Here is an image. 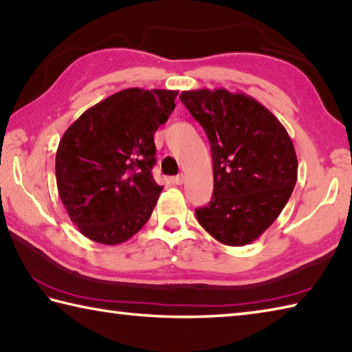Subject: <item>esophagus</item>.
Listing matches in <instances>:
<instances>
[{
	"label": "esophagus",
	"mask_w": 352,
	"mask_h": 352,
	"mask_svg": "<svg viewBox=\"0 0 352 352\" xmlns=\"http://www.w3.org/2000/svg\"><path fill=\"white\" fill-rule=\"evenodd\" d=\"M173 182H175L176 185H182V184L185 182V176H184V175H177V176H175V177H173Z\"/></svg>",
	"instance_id": "1"
}]
</instances>
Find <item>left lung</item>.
I'll list each match as a JSON object with an SVG mask.
<instances>
[{"instance_id":"8db88e82","label":"left lung","mask_w":352,"mask_h":352,"mask_svg":"<svg viewBox=\"0 0 352 352\" xmlns=\"http://www.w3.org/2000/svg\"><path fill=\"white\" fill-rule=\"evenodd\" d=\"M179 98L202 125L213 156V197L196 210L197 222L223 245L251 243L271 227L293 193V141L279 119L242 91L199 89Z\"/></svg>"}]
</instances>
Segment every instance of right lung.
I'll use <instances>...</instances> for the list:
<instances>
[{"label": "right lung", "instance_id": "add662e5", "mask_svg": "<svg viewBox=\"0 0 352 352\" xmlns=\"http://www.w3.org/2000/svg\"><path fill=\"white\" fill-rule=\"evenodd\" d=\"M176 90L125 89L85 110L56 150L58 193L70 221L98 243L119 245L150 219L153 135L175 110Z\"/></svg>", "mask_w": 352, "mask_h": 352}]
</instances>
